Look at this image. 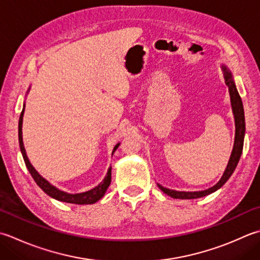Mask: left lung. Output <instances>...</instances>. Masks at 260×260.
I'll return each instance as SVG.
<instances>
[{
  "mask_svg": "<svg viewBox=\"0 0 260 260\" xmlns=\"http://www.w3.org/2000/svg\"><path fill=\"white\" fill-rule=\"evenodd\" d=\"M223 71H224V79L225 83L229 88V92L231 95V104H232V109L233 114H235V119H236V140H235V146H233L232 154L230 160H229V164L223 174L221 180L217 182L215 186L208 188L206 190L202 191H177V190H171L168 189V188L162 187L161 185L157 184L160 189L165 192V194L169 195L174 198H179V200H194V198H200L204 197L206 195H210L212 192L217 190L218 188H221L223 185L228 181L229 178L231 177L233 171L236 170L237 165L239 160H240V156L242 153L243 149V139H245V132H246V124H245V113H243V105L241 96L239 94L238 90L236 88V84L232 80V75L226 70L225 66H222Z\"/></svg>",
  "mask_w": 260,
  "mask_h": 260,
  "instance_id": "8db88e82",
  "label": "left lung"
}]
</instances>
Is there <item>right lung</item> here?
<instances>
[{
  "instance_id": "1",
  "label": "right lung",
  "mask_w": 260,
  "mask_h": 260,
  "mask_svg": "<svg viewBox=\"0 0 260 260\" xmlns=\"http://www.w3.org/2000/svg\"><path fill=\"white\" fill-rule=\"evenodd\" d=\"M23 113H24V107L21 111V115H20L19 118V144H20V150H21V153L23 156L24 164L27 166L28 170L30 172V175L32 176L34 180L36 181L42 189L46 192V194L49 195L50 197L55 198V200L60 201V202H65V203H71V204H79V205H83V204H93L96 201H99L101 197L105 195V192L107 190V188L110 185L111 181V168H109L108 172H107V176L105 177V179L103 182L94 187L93 189H91L89 191L85 192H81V194H66L64 191L58 190L57 188H55L49 184L47 180H45L44 178L40 176L37 171L35 170V168L30 165V162L28 160V156L25 154V150L23 146V142H22V118H23ZM119 146V144H117L114 147L113 153L116 151L117 147Z\"/></svg>"
}]
</instances>
